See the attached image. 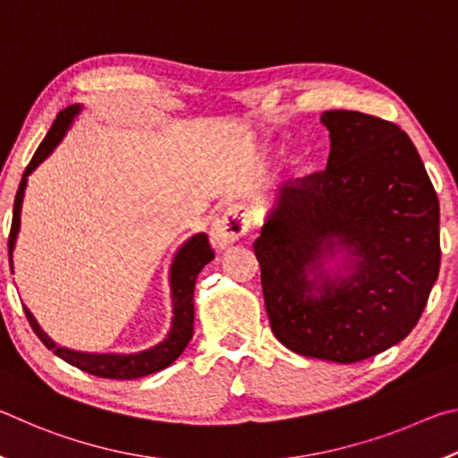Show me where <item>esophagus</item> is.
<instances>
[{
  "instance_id": "esophagus-1",
  "label": "esophagus",
  "mask_w": 458,
  "mask_h": 458,
  "mask_svg": "<svg viewBox=\"0 0 458 458\" xmlns=\"http://www.w3.org/2000/svg\"><path fill=\"white\" fill-rule=\"evenodd\" d=\"M252 216L250 210L242 204L230 206L226 212H224L222 218L214 224L212 238L218 246H228L236 240L244 238L248 232L252 230Z\"/></svg>"
}]
</instances>
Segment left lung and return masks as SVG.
Instances as JSON below:
<instances>
[{"label":"left lung","instance_id":"8db88e82","mask_svg":"<svg viewBox=\"0 0 458 458\" xmlns=\"http://www.w3.org/2000/svg\"><path fill=\"white\" fill-rule=\"evenodd\" d=\"M321 121L327 167L281 191L254 254L275 337L307 358L355 363L420 319L440 268V210L396 123L360 111H325ZM335 245L348 248L352 275L329 279L320 265Z\"/></svg>","mask_w":458,"mask_h":458}]
</instances>
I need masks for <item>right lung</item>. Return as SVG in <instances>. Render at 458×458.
<instances>
[{
  "mask_svg": "<svg viewBox=\"0 0 458 458\" xmlns=\"http://www.w3.org/2000/svg\"><path fill=\"white\" fill-rule=\"evenodd\" d=\"M79 113V106H68L64 111L58 113L56 121H54L52 129L48 135L44 137V141L38 147L32 161H30L24 175H21L18 193H15L13 199V218H12V228H10V238H7V252H10V268H12V250L15 244V236H18L20 230V210H21V199H24V190L28 175L34 172V169L42 164V161L48 157L54 147L60 143V139L64 137L68 125ZM214 259V248L208 240L206 234H198L191 240H188L177 252L172 267V299H174V323L172 331H169L167 339L161 341L159 345L151 347V350L141 352V353H131V355H121V353H81L66 350V347H60L54 344V341L46 335V333L38 327L36 319L32 313L24 307V313L28 317L30 327L34 329L38 339L52 350L58 358L64 360L71 366L79 368L87 374L98 376V377H111V379H135L155 374V371L167 368L169 363H174L180 358L185 345L190 344L193 335V286H196V276L199 270L204 268L208 262Z\"/></svg>",
  "mask_w": 458,
  "mask_h": 458,
  "instance_id": "obj_1",
  "label": "right lung"
}]
</instances>
